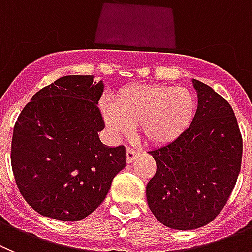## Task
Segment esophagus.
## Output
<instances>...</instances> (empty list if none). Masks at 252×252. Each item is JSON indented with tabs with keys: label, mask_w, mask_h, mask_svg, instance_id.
I'll use <instances>...</instances> for the list:
<instances>
[{
	"label": "esophagus",
	"mask_w": 252,
	"mask_h": 252,
	"mask_svg": "<svg viewBox=\"0 0 252 252\" xmlns=\"http://www.w3.org/2000/svg\"><path fill=\"white\" fill-rule=\"evenodd\" d=\"M138 156H139V153H138V152L135 151V149L130 148V147H128V148H126V163H131V162H133V160L135 159V158L138 157Z\"/></svg>",
	"instance_id": "esophagus-1"
}]
</instances>
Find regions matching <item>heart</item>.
Wrapping results in <instances>:
<instances>
[{"label":"heart","mask_w":252,"mask_h":252,"mask_svg":"<svg viewBox=\"0 0 252 252\" xmlns=\"http://www.w3.org/2000/svg\"><path fill=\"white\" fill-rule=\"evenodd\" d=\"M193 94L186 88L142 84L122 90L114 104L104 100L101 113L114 134H126L137 126L147 143L163 146L188 129L196 114Z\"/></svg>","instance_id":"b5f03b06"}]
</instances>
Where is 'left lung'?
Segmentation results:
<instances>
[{"mask_svg": "<svg viewBox=\"0 0 252 252\" xmlns=\"http://www.w3.org/2000/svg\"><path fill=\"white\" fill-rule=\"evenodd\" d=\"M198 105L191 126L149 153L157 171L146 188L152 214L174 230L210 223L225 207L241 169L242 137L230 104L193 79Z\"/></svg>", "mask_w": 252, "mask_h": 252, "instance_id": "1", "label": "left lung"}]
</instances>
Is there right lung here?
<instances>
[{"label":"right lung","instance_id":"1","mask_svg":"<svg viewBox=\"0 0 252 252\" xmlns=\"http://www.w3.org/2000/svg\"><path fill=\"white\" fill-rule=\"evenodd\" d=\"M103 81L67 75L38 90L16 121L11 164L16 185L42 216L79 221L100 206L126 167L124 146H104L98 131Z\"/></svg>","mask_w":252,"mask_h":252}]
</instances>
